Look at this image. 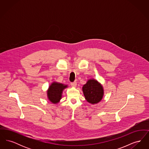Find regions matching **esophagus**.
<instances>
[{"instance_id":"obj_1","label":"esophagus","mask_w":149,"mask_h":149,"mask_svg":"<svg viewBox=\"0 0 149 149\" xmlns=\"http://www.w3.org/2000/svg\"><path fill=\"white\" fill-rule=\"evenodd\" d=\"M77 85V83L76 81H74V82L71 83V85L73 87H76Z\"/></svg>"}]
</instances>
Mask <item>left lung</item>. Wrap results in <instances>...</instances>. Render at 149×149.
<instances>
[{
    "label": "left lung",
    "instance_id": "8db88e82",
    "mask_svg": "<svg viewBox=\"0 0 149 149\" xmlns=\"http://www.w3.org/2000/svg\"><path fill=\"white\" fill-rule=\"evenodd\" d=\"M85 99L91 104H97L102 99L104 90L102 85L95 79L88 80L83 86Z\"/></svg>",
    "mask_w": 149,
    "mask_h": 149
}]
</instances>
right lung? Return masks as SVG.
<instances>
[{
	"label": "right lung",
	"instance_id": "1",
	"mask_svg": "<svg viewBox=\"0 0 149 149\" xmlns=\"http://www.w3.org/2000/svg\"><path fill=\"white\" fill-rule=\"evenodd\" d=\"M68 87V85L61 83L53 82L50 85L47 92V97L51 102L56 104L61 99L62 93L64 89Z\"/></svg>",
	"mask_w": 149,
	"mask_h": 149
}]
</instances>
